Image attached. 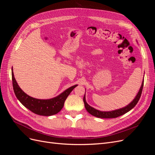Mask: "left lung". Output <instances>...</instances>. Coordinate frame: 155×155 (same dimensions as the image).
I'll return each mask as SVG.
<instances>
[{
	"label": "left lung",
	"instance_id": "obj_1",
	"mask_svg": "<svg viewBox=\"0 0 155 155\" xmlns=\"http://www.w3.org/2000/svg\"><path fill=\"white\" fill-rule=\"evenodd\" d=\"M143 87V81L142 82V86H141V87H140V89L138 93V94L137 95V96H136L134 100L131 102L130 104H129L127 106L122 108V109L113 110V111H109V112H103V111L96 110V109H94V108H93L87 104V103L86 102V100H85V96H84L83 102H84V104H85V109L88 111V112H89V113H90L91 115H92L94 116H96V117H97V118H117V117H119L121 115H123V114H125L126 112H127L129 110H130L133 107H135L136 105L137 104V103L138 102L140 98V96H141V94H142Z\"/></svg>",
	"mask_w": 155,
	"mask_h": 155
}]
</instances>
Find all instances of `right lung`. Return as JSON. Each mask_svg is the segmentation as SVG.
Instances as JSON below:
<instances>
[{"label": "right lung", "mask_w": 155, "mask_h": 155, "mask_svg": "<svg viewBox=\"0 0 155 155\" xmlns=\"http://www.w3.org/2000/svg\"><path fill=\"white\" fill-rule=\"evenodd\" d=\"M12 83L13 91L17 99L21 104L34 113L41 116H51L58 113L64 106V101L68 95L77 85L70 87L58 96L50 100L35 99L27 95L23 92L14 78L13 69H12Z\"/></svg>", "instance_id": "add662e5"}]
</instances>
